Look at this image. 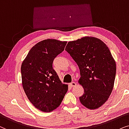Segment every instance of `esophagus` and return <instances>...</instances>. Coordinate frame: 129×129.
Masks as SVG:
<instances>
[{
  "mask_svg": "<svg viewBox=\"0 0 129 129\" xmlns=\"http://www.w3.org/2000/svg\"><path fill=\"white\" fill-rule=\"evenodd\" d=\"M76 85H77V83L75 82H71V83H70V87H75Z\"/></svg>",
  "mask_w": 129,
  "mask_h": 129,
  "instance_id": "1",
  "label": "esophagus"
}]
</instances>
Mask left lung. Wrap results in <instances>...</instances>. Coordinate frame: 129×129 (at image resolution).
<instances>
[{"instance_id": "1", "label": "left lung", "mask_w": 129, "mask_h": 129, "mask_svg": "<svg viewBox=\"0 0 129 129\" xmlns=\"http://www.w3.org/2000/svg\"><path fill=\"white\" fill-rule=\"evenodd\" d=\"M66 51L80 68L78 83L84 90L80 97L81 103L91 110L101 107L112 92L116 73L109 48L99 38L85 37L68 42Z\"/></svg>"}]
</instances>
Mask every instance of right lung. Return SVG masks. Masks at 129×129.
<instances>
[{"instance_id":"obj_1","label":"right lung","mask_w":129,"mask_h":129,"mask_svg":"<svg viewBox=\"0 0 129 129\" xmlns=\"http://www.w3.org/2000/svg\"><path fill=\"white\" fill-rule=\"evenodd\" d=\"M67 41L45 39L30 49L21 66L22 83L34 107L50 112L60 104L68 91L52 68L54 59L64 50Z\"/></svg>"}]
</instances>
